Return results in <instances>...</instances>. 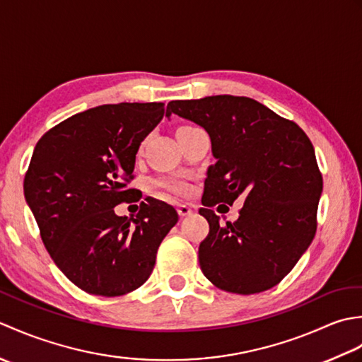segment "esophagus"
<instances>
[{"instance_id": "34e87169", "label": "esophagus", "mask_w": 362, "mask_h": 362, "mask_svg": "<svg viewBox=\"0 0 362 362\" xmlns=\"http://www.w3.org/2000/svg\"><path fill=\"white\" fill-rule=\"evenodd\" d=\"M177 213H179L180 218H185V216H189V214H193V209L187 204H180L177 206Z\"/></svg>"}]
</instances>
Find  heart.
<instances>
[{"label": "heart", "mask_w": 362, "mask_h": 362, "mask_svg": "<svg viewBox=\"0 0 362 362\" xmlns=\"http://www.w3.org/2000/svg\"><path fill=\"white\" fill-rule=\"evenodd\" d=\"M158 185L161 188H165L169 193H174V194H185L188 193V185L187 182H183L180 179H165V180H160Z\"/></svg>", "instance_id": "obj_1"}]
</instances>
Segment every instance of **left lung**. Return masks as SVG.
<instances>
[{"label":"left lung","mask_w":362,"mask_h":362,"mask_svg":"<svg viewBox=\"0 0 362 362\" xmlns=\"http://www.w3.org/2000/svg\"><path fill=\"white\" fill-rule=\"evenodd\" d=\"M171 113L204 127L216 158L206 171L199 210L210 224L199 245L204 275L235 294L274 288L316 235L324 183L310 138L296 122L245 96L171 101L166 115ZM240 195V218L219 225L211 206L231 204Z\"/></svg>","instance_id":"left-lung-1"}]
</instances>
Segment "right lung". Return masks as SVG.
<instances>
[{
	"label": "right lung",
	"instance_id": "right-lung-1",
	"mask_svg": "<svg viewBox=\"0 0 362 362\" xmlns=\"http://www.w3.org/2000/svg\"><path fill=\"white\" fill-rule=\"evenodd\" d=\"M163 117V103L99 105L62 121L35 146L26 202L54 263L88 294L117 297L140 288L179 221L157 199L141 202L135 218L113 210L132 197L124 188L136 152Z\"/></svg>",
	"mask_w": 362,
	"mask_h": 362
}]
</instances>
